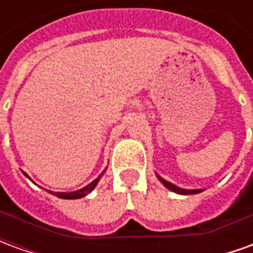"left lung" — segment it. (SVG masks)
<instances>
[{
    "mask_svg": "<svg viewBox=\"0 0 253 253\" xmlns=\"http://www.w3.org/2000/svg\"><path fill=\"white\" fill-rule=\"evenodd\" d=\"M157 177H159V180L164 184L168 190L173 191V192H176V194H181V195H192V194H198V192H202L203 190H183V188H180V187H176L175 184H172V183H169V181L164 180L161 176L157 175Z\"/></svg>",
    "mask_w": 253,
    "mask_h": 253,
    "instance_id": "obj_1",
    "label": "left lung"
}]
</instances>
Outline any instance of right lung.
<instances>
[{"label": "right lung", "instance_id": "add662e5", "mask_svg": "<svg viewBox=\"0 0 253 253\" xmlns=\"http://www.w3.org/2000/svg\"><path fill=\"white\" fill-rule=\"evenodd\" d=\"M105 170H103V173H104ZM103 173L97 177V179H94L90 184H88L86 187H84V188H81V190H77V191H73V192H54V191H48L50 194H52V195L58 196V198H62V199H78V198H84V196L86 195V194H89L90 191L93 190L94 187L97 186V183H99L100 177L103 176ZM25 176H27V173H24ZM28 177V176H27Z\"/></svg>", "mask_w": 253, "mask_h": 253}]
</instances>
